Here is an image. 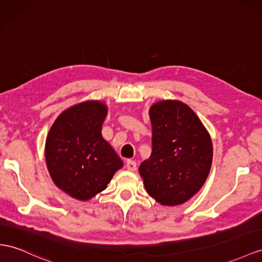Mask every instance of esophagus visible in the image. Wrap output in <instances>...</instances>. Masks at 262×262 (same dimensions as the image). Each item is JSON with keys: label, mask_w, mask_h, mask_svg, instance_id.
I'll list each match as a JSON object with an SVG mask.
<instances>
[{"label": "esophagus", "mask_w": 262, "mask_h": 262, "mask_svg": "<svg viewBox=\"0 0 262 262\" xmlns=\"http://www.w3.org/2000/svg\"><path fill=\"white\" fill-rule=\"evenodd\" d=\"M126 168L130 171H135L137 169V164L134 160H127L126 163Z\"/></svg>", "instance_id": "34e87169"}]
</instances>
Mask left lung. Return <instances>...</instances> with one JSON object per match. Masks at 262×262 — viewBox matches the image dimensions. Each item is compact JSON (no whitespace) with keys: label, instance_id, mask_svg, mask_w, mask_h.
Wrapping results in <instances>:
<instances>
[{"label":"left lung","instance_id":"left-lung-1","mask_svg":"<svg viewBox=\"0 0 262 262\" xmlns=\"http://www.w3.org/2000/svg\"><path fill=\"white\" fill-rule=\"evenodd\" d=\"M150 157L139 166L147 192L166 206L184 204L203 187L212 162L209 134L190 107L163 100L149 110Z\"/></svg>","mask_w":262,"mask_h":262}]
</instances>
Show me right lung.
Returning <instances> with one entry per match:
<instances>
[{
  "label": "right lung",
  "instance_id": "add662e5",
  "mask_svg": "<svg viewBox=\"0 0 262 262\" xmlns=\"http://www.w3.org/2000/svg\"><path fill=\"white\" fill-rule=\"evenodd\" d=\"M105 104L90 100L63 112L45 144L46 165L53 182L67 195L89 200L106 189L123 162L102 137Z\"/></svg>",
  "mask_w": 262,
  "mask_h": 262
}]
</instances>
